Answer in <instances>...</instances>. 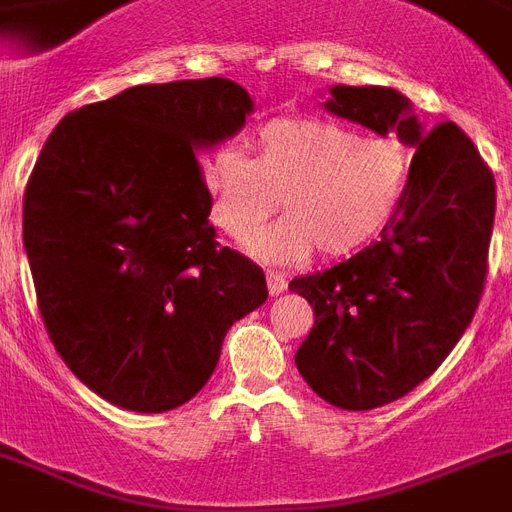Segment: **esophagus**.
I'll use <instances>...</instances> for the list:
<instances>
[{
	"instance_id": "34e87169",
	"label": "esophagus",
	"mask_w": 512,
	"mask_h": 512,
	"mask_svg": "<svg viewBox=\"0 0 512 512\" xmlns=\"http://www.w3.org/2000/svg\"><path fill=\"white\" fill-rule=\"evenodd\" d=\"M266 285H269V293H272V295L285 293V290H287L285 274H280V272H266Z\"/></svg>"
}]
</instances>
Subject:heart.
Here are the masks:
<instances>
[{"label":"heart","mask_w":512,"mask_h":512,"mask_svg":"<svg viewBox=\"0 0 512 512\" xmlns=\"http://www.w3.org/2000/svg\"><path fill=\"white\" fill-rule=\"evenodd\" d=\"M211 222L248 238L277 204L287 209L256 232L248 251L269 264H298L319 248L327 259L379 238L403 204L411 154L395 138H363L337 122L280 117L256 133V154L225 146L204 162Z\"/></svg>","instance_id":"b5f03b06"}]
</instances>
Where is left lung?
<instances>
[{
	"label": "left lung",
	"instance_id": "left-lung-1",
	"mask_svg": "<svg viewBox=\"0 0 512 512\" xmlns=\"http://www.w3.org/2000/svg\"><path fill=\"white\" fill-rule=\"evenodd\" d=\"M324 109L416 146L403 204L374 246L290 290L314 308L295 353L308 387L342 411H371L432 377L474 319L487 280L494 177L455 122L421 128L384 86H332Z\"/></svg>",
	"mask_w": 512,
	"mask_h": 512
}]
</instances>
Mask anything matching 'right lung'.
<instances>
[{
  "label": "right lung",
  "mask_w": 512,
  "mask_h": 512,
  "mask_svg": "<svg viewBox=\"0 0 512 512\" xmlns=\"http://www.w3.org/2000/svg\"><path fill=\"white\" fill-rule=\"evenodd\" d=\"M251 112L227 78L133 86L65 114L38 154L23 198L38 311L67 369L117 408L188 403L269 295L214 240L198 164Z\"/></svg>",
  "instance_id": "obj_1"
}]
</instances>
